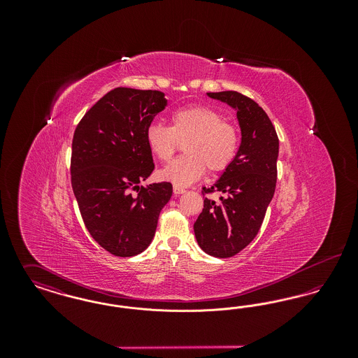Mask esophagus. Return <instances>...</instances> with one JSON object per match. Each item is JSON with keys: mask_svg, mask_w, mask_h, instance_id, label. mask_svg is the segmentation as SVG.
<instances>
[{"mask_svg": "<svg viewBox=\"0 0 358 358\" xmlns=\"http://www.w3.org/2000/svg\"><path fill=\"white\" fill-rule=\"evenodd\" d=\"M173 192H174V194H182V193H185V189L182 187H173Z\"/></svg>", "mask_w": 358, "mask_h": 358, "instance_id": "34e87169", "label": "esophagus"}]
</instances>
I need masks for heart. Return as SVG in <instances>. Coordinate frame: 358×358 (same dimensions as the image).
<instances>
[{
  "mask_svg": "<svg viewBox=\"0 0 358 358\" xmlns=\"http://www.w3.org/2000/svg\"><path fill=\"white\" fill-rule=\"evenodd\" d=\"M146 143L157 159L168 162L180 143L184 157L174 159L159 171V177L176 187H187L209 173L225 171L238 150V131L224 120L217 110L193 104L171 114V126L153 122L148 126Z\"/></svg>",
  "mask_w": 358,
  "mask_h": 358,
  "instance_id": "1",
  "label": "heart"
}]
</instances>
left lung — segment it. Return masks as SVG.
<instances>
[{
	"label": "left lung",
	"mask_w": 358,
	"mask_h": 358,
	"mask_svg": "<svg viewBox=\"0 0 358 358\" xmlns=\"http://www.w3.org/2000/svg\"><path fill=\"white\" fill-rule=\"evenodd\" d=\"M236 111L241 142L234 162L222 171L213 187L217 201L204 199V208L194 222L200 248L215 257H231L255 238L276 187L279 139L266 111L236 91L206 92Z\"/></svg>",
	"instance_id": "8db88e82"
}]
</instances>
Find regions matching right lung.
<instances>
[{"instance_id":"add662e5","label":"right lung","mask_w":358,"mask_h":358,"mask_svg":"<svg viewBox=\"0 0 358 358\" xmlns=\"http://www.w3.org/2000/svg\"><path fill=\"white\" fill-rule=\"evenodd\" d=\"M166 104L161 91L118 87L95 103L75 130L73 194L90 235L113 255L143 252L171 200V182L139 187L154 171L145 133Z\"/></svg>"}]
</instances>
